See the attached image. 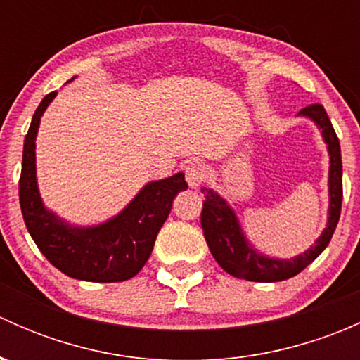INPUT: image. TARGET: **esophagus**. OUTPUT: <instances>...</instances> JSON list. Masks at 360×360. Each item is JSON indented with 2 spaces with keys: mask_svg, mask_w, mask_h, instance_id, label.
<instances>
[{
  "mask_svg": "<svg viewBox=\"0 0 360 360\" xmlns=\"http://www.w3.org/2000/svg\"><path fill=\"white\" fill-rule=\"evenodd\" d=\"M184 174H186V181L190 188L202 186L207 176V167L202 160H191L186 167H184Z\"/></svg>",
  "mask_w": 360,
  "mask_h": 360,
  "instance_id": "obj_1",
  "label": "esophagus"
}]
</instances>
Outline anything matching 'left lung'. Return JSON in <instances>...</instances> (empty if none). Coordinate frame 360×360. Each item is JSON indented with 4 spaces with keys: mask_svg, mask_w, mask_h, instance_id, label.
Segmentation results:
<instances>
[{
    "mask_svg": "<svg viewBox=\"0 0 360 360\" xmlns=\"http://www.w3.org/2000/svg\"><path fill=\"white\" fill-rule=\"evenodd\" d=\"M301 118H308L315 123L326 143L329 155L328 172V221L321 237L315 240L310 249L294 257H274L261 252L248 235L244 233L240 219L233 207L210 188H202L205 195L200 223L205 235L207 245L212 252L214 259L226 274L237 278L252 282H281L291 278L308 266L319 254L328 248L333 233L336 230L341 212V198H343V169H341V150L333 123L328 112L321 104H311L297 112Z\"/></svg>",
    "mask_w": 360,
    "mask_h": 360,
    "instance_id": "left-lung-1",
    "label": "left lung"
}]
</instances>
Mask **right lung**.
Instances as JSON below:
<instances>
[{"label":"right lung","mask_w":360,"mask_h":360,"mask_svg":"<svg viewBox=\"0 0 360 360\" xmlns=\"http://www.w3.org/2000/svg\"><path fill=\"white\" fill-rule=\"evenodd\" d=\"M56 96L57 92H52L43 97L24 139L19 181L24 223L43 256L68 277L86 282L129 281L139 274L151 256L176 195L188 188L184 174L177 172L146 183L118 214L103 223H69L45 205L36 177L39 122Z\"/></svg>","instance_id":"right-lung-1"}]
</instances>
